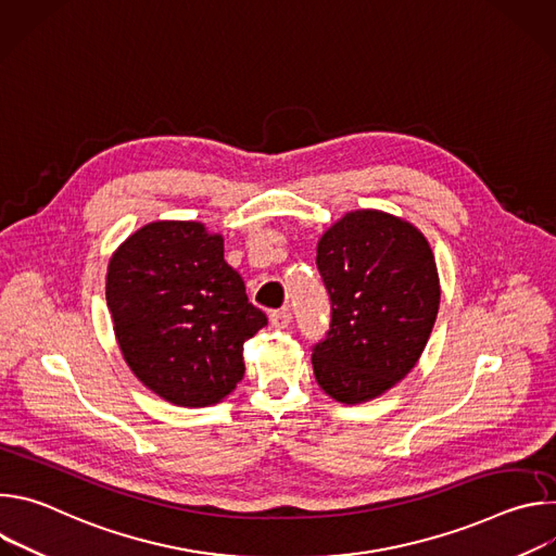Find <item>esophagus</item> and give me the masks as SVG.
<instances>
[{
  "label": "esophagus",
  "mask_w": 556,
  "mask_h": 556,
  "mask_svg": "<svg viewBox=\"0 0 556 556\" xmlns=\"http://www.w3.org/2000/svg\"><path fill=\"white\" fill-rule=\"evenodd\" d=\"M290 312L288 309H277V312H270V326L275 330H286L290 326Z\"/></svg>",
  "instance_id": "34e87169"
}]
</instances>
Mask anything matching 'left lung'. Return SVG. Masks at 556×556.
Instances as JSON below:
<instances>
[{
  "label": "left lung",
  "mask_w": 556,
  "mask_h": 556,
  "mask_svg": "<svg viewBox=\"0 0 556 556\" xmlns=\"http://www.w3.org/2000/svg\"><path fill=\"white\" fill-rule=\"evenodd\" d=\"M332 301L314 378L343 405L369 403L420 361L440 309V275L422 230L380 208L339 217L316 244Z\"/></svg>",
  "instance_id": "8db88e82"
}]
</instances>
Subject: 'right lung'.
<instances>
[{
	"mask_svg": "<svg viewBox=\"0 0 556 556\" xmlns=\"http://www.w3.org/2000/svg\"><path fill=\"white\" fill-rule=\"evenodd\" d=\"M105 299L134 376L178 407L222 403L244 376V343L266 314L202 222L157 219L112 253Z\"/></svg>",
	"mask_w": 556,
	"mask_h": 556,
	"instance_id": "1",
	"label": "right lung"
}]
</instances>
